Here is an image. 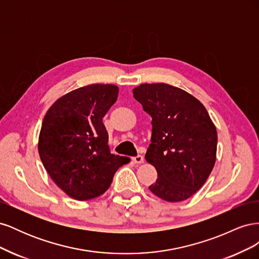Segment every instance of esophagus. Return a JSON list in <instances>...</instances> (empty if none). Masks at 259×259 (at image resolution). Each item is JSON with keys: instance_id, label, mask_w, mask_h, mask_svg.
I'll use <instances>...</instances> for the list:
<instances>
[{"instance_id": "34e87169", "label": "esophagus", "mask_w": 259, "mask_h": 259, "mask_svg": "<svg viewBox=\"0 0 259 259\" xmlns=\"http://www.w3.org/2000/svg\"><path fill=\"white\" fill-rule=\"evenodd\" d=\"M144 156L143 155H137V156H134V158H133V162L134 163H136V164H142V163H144Z\"/></svg>"}]
</instances>
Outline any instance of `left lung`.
I'll return each instance as SVG.
<instances>
[{
	"label": "left lung",
	"mask_w": 259,
	"mask_h": 259,
	"mask_svg": "<svg viewBox=\"0 0 259 259\" xmlns=\"http://www.w3.org/2000/svg\"><path fill=\"white\" fill-rule=\"evenodd\" d=\"M133 94L152 117L145 158L158 178L149 189L167 202L189 199L216 162L217 131L207 110L191 94L166 83L140 84Z\"/></svg>",
	"instance_id": "left-lung-1"
}]
</instances>
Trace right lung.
Returning <instances> with one entry per match:
<instances>
[{
    "mask_svg": "<svg viewBox=\"0 0 259 259\" xmlns=\"http://www.w3.org/2000/svg\"><path fill=\"white\" fill-rule=\"evenodd\" d=\"M117 94L113 84L86 85L58 98L44 116L38 154L54 183L74 200L104 194L115 171L131 161L110 152L103 123Z\"/></svg>",
    "mask_w": 259,
    "mask_h": 259,
    "instance_id": "right-lung-1",
    "label": "right lung"
}]
</instances>
